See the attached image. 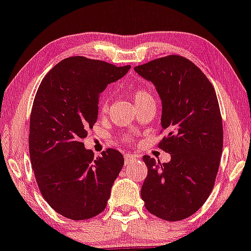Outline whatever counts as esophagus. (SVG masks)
I'll return each instance as SVG.
<instances>
[{"label":"esophagus","instance_id":"esophagus-1","mask_svg":"<svg viewBox=\"0 0 251 251\" xmlns=\"http://www.w3.org/2000/svg\"><path fill=\"white\" fill-rule=\"evenodd\" d=\"M124 156H125L126 161H131V160H135V158H138V155L135 154H125Z\"/></svg>","mask_w":251,"mask_h":251}]
</instances>
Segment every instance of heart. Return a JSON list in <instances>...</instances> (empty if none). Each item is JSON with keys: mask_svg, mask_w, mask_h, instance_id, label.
<instances>
[{"mask_svg": "<svg viewBox=\"0 0 251 251\" xmlns=\"http://www.w3.org/2000/svg\"><path fill=\"white\" fill-rule=\"evenodd\" d=\"M132 95H133V98H134L136 105L144 102H147V100H153V96H151V93H149L148 90H146L145 88H140V87L134 88L132 90ZM107 107H109V100H107V97H103L100 104V112L103 113L106 112Z\"/></svg>", "mask_w": 251, "mask_h": 251, "instance_id": "heart-1", "label": "heart"}]
</instances>
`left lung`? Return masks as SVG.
Listing matches in <instances>:
<instances>
[{"label": "left lung", "instance_id": "left-lung-1", "mask_svg": "<svg viewBox=\"0 0 251 251\" xmlns=\"http://www.w3.org/2000/svg\"><path fill=\"white\" fill-rule=\"evenodd\" d=\"M134 71L156 88L167 132L158 146L171 156L168 163L142 157L148 174L141 198L157 218L183 220L207 201L219 170L224 131L217 94L204 73L179 55L155 59Z\"/></svg>", "mask_w": 251, "mask_h": 251}]
</instances>
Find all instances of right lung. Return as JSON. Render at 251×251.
Here are the masks:
<instances>
[{
  "instance_id": "right-lung-1",
  "label": "right lung",
  "mask_w": 251,
  "mask_h": 251,
  "mask_svg": "<svg viewBox=\"0 0 251 251\" xmlns=\"http://www.w3.org/2000/svg\"><path fill=\"white\" fill-rule=\"evenodd\" d=\"M129 69L72 56L50 69L38 88L30 118L31 164L44 199L65 218L87 220L106 207L123 154L107 148L95 156L82 141L97 122L100 94Z\"/></svg>"
}]
</instances>
